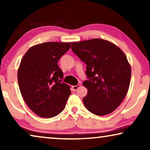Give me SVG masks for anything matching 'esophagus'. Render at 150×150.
<instances>
[{"label": "esophagus", "instance_id": "1", "mask_svg": "<svg viewBox=\"0 0 150 150\" xmlns=\"http://www.w3.org/2000/svg\"><path fill=\"white\" fill-rule=\"evenodd\" d=\"M80 87H81V85H77L76 86H72V90H73V91H76Z\"/></svg>", "mask_w": 150, "mask_h": 150}]
</instances>
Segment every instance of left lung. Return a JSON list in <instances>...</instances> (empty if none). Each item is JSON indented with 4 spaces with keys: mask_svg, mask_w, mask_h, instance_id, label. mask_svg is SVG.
<instances>
[{
    "mask_svg": "<svg viewBox=\"0 0 150 150\" xmlns=\"http://www.w3.org/2000/svg\"><path fill=\"white\" fill-rule=\"evenodd\" d=\"M71 50L85 63L88 90L83 98L87 109L96 115L110 114L124 99L131 79V67L120 48L101 39L73 42Z\"/></svg>",
    "mask_w": 150,
    "mask_h": 150,
    "instance_id": "obj_1",
    "label": "left lung"
}]
</instances>
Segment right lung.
Returning a JSON list of instances; mask_svg holds the SVG:
<instances>
[{
  "label": "right lung",
  "mask_w": 150,
  "mask_h": 150,
  "mask_svg": "<svg viewBox=\"0 0 150 150\" xmlns=\"http://www.w3.org/2000/svg\"><path fill=\"white\" fill-rule=\"evenodd\" d=\"M71 43L46 42L33 46L24 55L18 81L24 101L38 116L51 118L63 111L71 94L61 83L63 74L58 61Z\"/></svg>",
  "instance_id": "1"
}]
</instances>
